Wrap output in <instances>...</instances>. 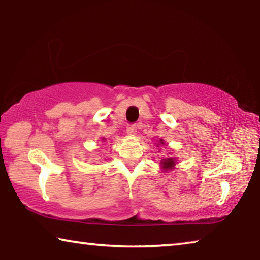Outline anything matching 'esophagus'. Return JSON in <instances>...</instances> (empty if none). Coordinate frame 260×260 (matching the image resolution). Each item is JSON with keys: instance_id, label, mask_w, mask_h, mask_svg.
<instances>
[{"instance_id": "obj_1", "label": "esophagus", "mask_w": 260, "mask_h": 260, "mask_svg": "<svg viewBox=\"0 0 260 260\" xmlns=\"http://www.w3.org/2000/svg\"><path fill=\"white\" fill-rule=\"evenodd\" d=\"M136 131H138V128H136V125H129L127 126V134L128 135H135L136 134Z\"/></svg>"}]
</instances>
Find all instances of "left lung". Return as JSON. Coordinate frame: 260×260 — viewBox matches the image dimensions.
Listing matches in <instances>:
<instances>
[{"instance_id":"1","label":"left lung","mask_w":260,"mask_h":260,"mask_svg":"<svg viewBox=\"0 0 260 260\" xmlns=\"http://www.w3.org/2000/svg\"><path fill=\"white\" fill-rule=\"evenodd\" d=\"M156 146H166L165 141L162 139H159L158 140V143L156 144ZM177 158L174 157H169V158H164V159L160 160V169L162 172H171V171L174 170L175 167V164H177Z\"/></svg>"}]
</instances>
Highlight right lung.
I'll return each instance as SVG.
<instances>
[{"label":"right lung","instance_id":"add662e5","mask_svg":"<svg viewBox=\"0 0 260 260\" xmlns=\"http://www.w3.org/2000/svg\"><path fill=\"white\" fill-rule=\"evenodd\" d=\"M105 141H107V139L103 138V139H102V142H105Z\"/></svg>","mask_w":260,"mask_h":260}]
</instances>
